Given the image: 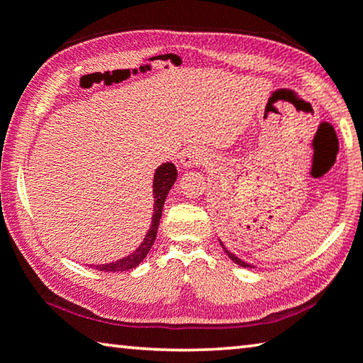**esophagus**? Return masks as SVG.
<instances>
[{
  "mask_svg": "<svg viewBox=\"0 0 363 363\" xmlns=\"http://www.w3.org/2000/svg\"><path fill=\"white\" fill-rule=\"evenodd\" d=\"M208 161V157L200 150V148H189V150L182 155L181 164L186 168H192V166L205 164Z\"/></svg>",
  "mask_w": 363,
  "mask_h": 363,
  "instance_id": "obj_1",
  "label": "esophagus"
}]
</instances>
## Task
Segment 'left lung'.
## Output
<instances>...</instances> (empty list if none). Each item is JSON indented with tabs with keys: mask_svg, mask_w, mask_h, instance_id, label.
<instances>
[{
	"mask_svg": "<svg viewBox=\"0 0 363 363\" xmlns=\"http://www.w3.org/2000/svg\"><path fill=\"white\" fill-rule=\"evenodd\" d=\"M221 245H223V244H221ZM223 249H224V252H226V254H228V257H229V258H231V260H233L234 263H238V264H240V267H244V268H252L249 263H245V262H242V260H240V258H238V257H235L234 254H231V252H229V250H228V249H226V247H224V245H223Z\"/></svg>",
	"mask_w": 363,
	"mask_h": 363,
	"instance_id": "left-lung-1",
	"label": "left lung"
}]
</instances>
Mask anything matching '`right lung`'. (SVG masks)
<instances>
[{
  "label": "right lung",
  "instance_id": "add662e5",
  "mask_svg": "<svg viewBox=\"0 0 363 363\" xmlns=\"http://www.w3.org/2000/svg\"><path fill=\"white\" fill-rule=\"evenodd\" d=\"M177 177V169L172 163H164L161 164L160 168L155 172L153 177V199H155V206H153V216H152V226L148 229V233L143 239V242L137 247V250L134 254H130L128 257L121 258V260H116L113 263H105V264H90V268L100 269V272H111V273H118V272H125V269L135 268L139 267L140 262L147 257L148 252H150L152 245L157 239V233H158V224L161 220V211H163V205L166 200V195H168L169 189L172 187Z\"/></svg>",
  "mask_w": 363,
  "mask_h": 363
}]
</instances>
